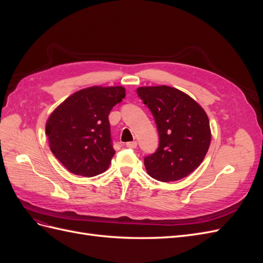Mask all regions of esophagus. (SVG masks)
<instances>
[{
    "label": "esophagus",
    "instance_id": "obj_1",
    "mask_svg": "<svg viewBox=\"0 0 263 263\" xmlns=\"http://www.w3.org/2000/svg\"><path fill=\"white\" fill-rule=\"evenodd\" d=\"M126 147L128 148H136L137 147V142L136 141H129V142H126Z\"/></svg>",
    "mask_w": 263,
    "mask_h": 263
}]
</instances>
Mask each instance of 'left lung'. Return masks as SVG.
I'll return each instance as SVG.
<instances>
[{"label":"left lung","mask_w":263,"mask_h":263,"mask_svg":"<svg viewBox=\"0 0 263 263\" xmlns=\"http://www.w3.org/2000/svg\"><path fill=\"white\" fill-rule=\"evenodd\" d=\"M157 125L159 147L144 163L151 178L173 182L187 177L204 160L211 144L205 110L187 94L166 85L137 89Z\"/></svg>","instance_id":"obj_1"}]
</instances>
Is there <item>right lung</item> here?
Segmentation results:
<instances>
[{
    "instance_id": "right-lung-1",
    "label": "right lung",
    "mask_w": 263,
    "mask_h": 263,
    "mask_svg": "<svg viewBox=\"0 0 263 263\" xmlns=\"http://www.w3.org/2000/svg\"><path fill=\"white\" fill-rule=\"evenodd\" d=\"M123 86H92L73 93L46 124L54 157L71 173L91 178L107 170L115 155L108 115L125 98Z\"/></svg>"
}]
</instances>
